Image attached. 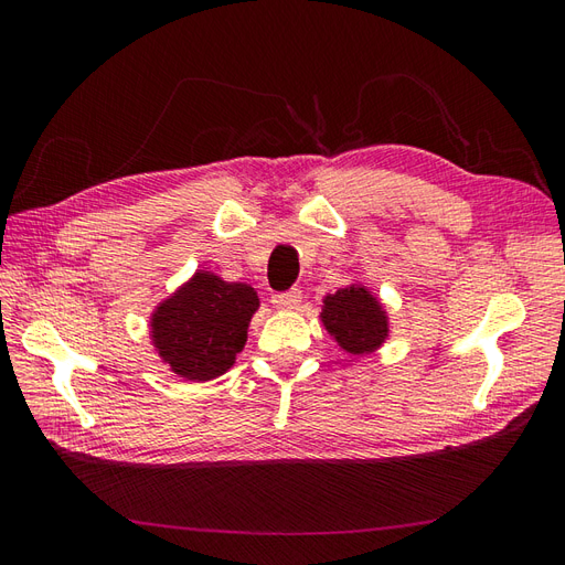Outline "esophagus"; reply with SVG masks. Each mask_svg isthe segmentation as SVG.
<instances>
[{
	"label": "esophagus",
	"instance_id": "34e87169",
	"mask_svg": "<svg viewBox=\"0 0 565 565\" xmlns=\"http://www.w3.org/2000/svg\"><path fill=\"white\" fill-rule=\"evenodd\" d=\"M270 301L276 309H297L301 303V289L295 287V289H287V292H278L270 297Z\"/></svg>",
	"mask_w": 565,
	"mask_h": 565
}]
</instances>
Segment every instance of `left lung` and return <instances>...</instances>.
<instances>
[{
  "label": "left lung",
  "instance_id": "8db88e82",
  "mask_svg": "<svg viewBox=\"0 0 565 565\" xmlns=\"http://www.w3.org/2000/svg\"><path fill=\"white\" fill-rule=\"evenodd\" d=\"M322 322L337 344L355 355L372 353L388 337L386 311L365 287L351 285L339 292L324 297Z\"/></svg>",
  "mask_w": 565,
  "mask_h": 565
}]
</instances>
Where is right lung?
<instances>
[{
	"label": "right lung",
	"instance_id": "1",
	"mask_svg": "<svg viewBox=\"0 0 565 565\" xmlns=\"http://www.w3.org/2000/svg\"><path fill=\"white\" fill-rule=\"evenodd\" d=\"M256 309L259 299L254 287L200 270L152 313V344L181 377L214 380L243 351Z\"/></svg>",
	"mask_w": 565,
	"mask_h": 565
}]
</instances>
